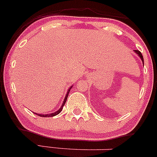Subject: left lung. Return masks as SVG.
Instances as JSON below:
<instances>
[{"label":"left lung","instance_id":"1","mask_svg":"<svg viewBox=\"0 0 157 157\" xmlns=\"http://www.w3.org/2000/svg\"><path fill=\"white\" fill-rule=\"evenodd\" d=\"M135 51V52H136V54H137L138 55H139V56L140 57V58L141 59V60H142V63H143V64H144V59H143V56H142V55H141V52H140L139 50H134Z\"/></svg>","mask_w":157,"mask_h":157}]
</instances>
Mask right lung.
<instances>
[{
    "label": "right lung",
    "instance_id": "add662e5",
    "mask_svg": "<svg viewBox=\"0 0 157 157\" xmlns=\"http://www.w3.org/2000/svg\"><path fill=\"white\" fill-rule=\"evenodd\" d=\"M71 87H70V88L69 89V90H68V91H67V95H66L65 99H64V100H63V104H62V105L60 106V109H59L58 111H57V112H54V113H52V114H37V113H35V114H37L38 116H40V117H54V116L57 115V114H58L59 113H60V112H61V111H62V109H63V105H65L66 101H67V97H68L69 93H70V89H71Z\"/></svg>",
    "mask_w": 157,
    "mask_h": 157
}]
</instances>
